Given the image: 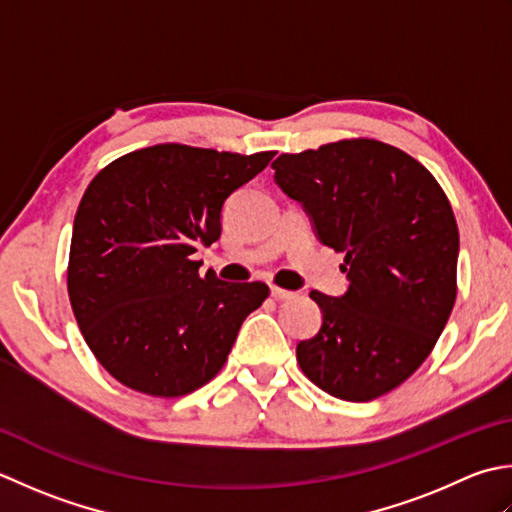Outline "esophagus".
I'll use <instances>...</instances> for the list:
<instances>
[{"label":"esophagus","mask_w":512,"mask_h":512,"mask_svg":"<svg viewBox=\"0 0 512 512\" xmlns=\"http://www.w3.org/2000/svg\"><path fill=\"white\" fill-rule=\"evenodd\" d=\"M271 296H274L276 300H289V298H294L296 294L294 291H287V289H280V287H271Z\"/></svg>","instance_id":"obj_1"}]
</instances>
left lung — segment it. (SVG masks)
I'll use <instances>...</instances> for the list:
<instances>
[{
    "mask_svg": "<svg viewBox=\"0 0 512 512\" xmlns=\"http://www.w3.org/2000/svg\"><path fill=\"white\" fill-rule=\"evenodd\" d=\"M280 190L344 254L342 296L311 291L322 311L298 342L302 373L333 398L369 402L429 358L457 296L460 232L444 190L413 156L375 139H344L271 163Z\"/></svg>",
    "mask_w": 512,
    "mask_h": 512,
    "instance_id": "left-lung-1",
    "label": "left lung"
}]
</instances>
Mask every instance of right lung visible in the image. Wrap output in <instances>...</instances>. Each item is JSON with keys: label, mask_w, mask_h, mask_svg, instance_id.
<instances>
[{"label": "right lung", "mask_w": 512, "mask_h": 512, "mask_svg": "<svg viewBox=\"0 0 512 512\" xmlns=\"http://www.w3.org/2000/svg\"><path fill=\"white\" fill-rule=\"evenodd\" d=\"M274 154L161 143L121 156L90 181L72 225L68 296L114 380L179 398L223 369L269 287L201 276L192 254L218 241L227 196Z\"/></svg>", "instance_id": "add662e5"}]
</instances>
